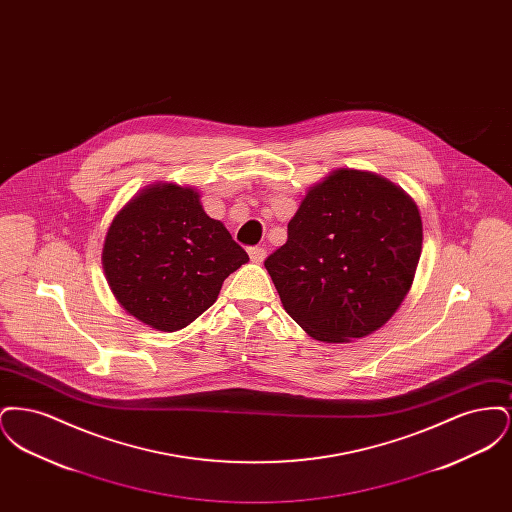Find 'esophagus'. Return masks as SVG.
Instances as JSON below:
<instances>
[{
    "mask_svg": "<svg viewBox=\"0 0 512 512\" xmlns=\"http://www.w3.org/2000/svg\"><path fill=\"white\" fill-rule=\"evenodd\" d=\"M265 257H267V251H265L263 247H251V249H249V259H251L253 263H263Z\"/></svg>",
    "mask_w": 512,
    "mask_h": 512,
    "instance_id": "34e87169",
    "label": "esophagus"
}]
</instances>
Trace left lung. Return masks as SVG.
Masks as SVG:
<instances>
[{
	"label": "left lung",
	"mask_w": 512,
	"mask_h": 512,
	"mask_svg": "<svg viewBox=\"0 0 512 512\" xmlns=\"http://www.w3.org/2000/svg\"><path fill=\"white\" fill-rule=\"evenodd\" d=\"M422 251L413 197L374 172L338 169L307 190L267 261L286 313L326 343L365 338L411 290Z\"/></svg>",
	"instance_id": "8db88e82"
}]
</instances>
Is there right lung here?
Returning a JSON list of instances; mask_svg holds the SVG:
<instances>
[{
	"instance_id": "1",
	"label": "right lung",
	"mask_w": 512,
	"mask_h": 512,
	"mask_svg": "<svg viewBox=\"0 0 512 512\" xmlns=\"http://www.w3.org/2000/svg\"><path fill=\"white\" fill-rule=\"evenodd\" d=\"M249 261L199 192L155 182L111 222L101 265L122 309L161 332L186 328L219 297L222 282Z\"/></svg>"
}]
</instances>
